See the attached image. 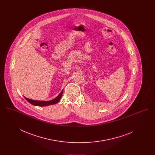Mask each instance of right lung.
Wrapping results in <instances>:
<instances>
[{"mask_svg": "<svg viewBox=\"0 0 155 155\" xmlns=\"http://www.w3.org/2000/svg\"><path fill=\"white\" fill-rule=\"evenodd\" d=\"M62 94H63V90L61 91V92L60 93L58 96H57L56 98H54V99L49 101H34V100H32L28 98H27L25 97H24L25 98V99L29 102V103L35 105V106H49V105H51V104H54L56 103L59 102V101L60 100L61 96H62Z\"/></svg>", "mask_w": 155, "mask_h": 155, "instance_id": "obj_1", "label": "right lung"}]
</instances>
